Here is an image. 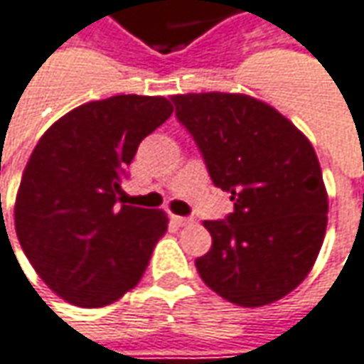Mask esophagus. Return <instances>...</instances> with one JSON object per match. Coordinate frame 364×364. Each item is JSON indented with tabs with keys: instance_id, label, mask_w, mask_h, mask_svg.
<instances>
[{
	"instance_id": "obj_1",
	"label": "esophagus",
	"mask_w": 364,
	"mask_h": 364,
	"mask_svg": "<svg viewBox=\"0 0 364 364\" xmlns=\"http://www.w3.org/2000/svg\"><path fill=\"white\" fill-rule=\"evenodd\" d=\"M171 221L176 223V225H191L193 223V218H182V215H171Z\"/></svg>"
}]
</instances>
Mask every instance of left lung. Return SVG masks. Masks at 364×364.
I'll use <instances>...</instances> for the list:
<instances>
[{"label": "left lung", "mask_w": 364, "mask_h": 364, "mask_svg": "<svg viewBox=\"0 0 364 364\" xmlns=\"http://www.w3.org/2000/svg\"><path fill=\"white\" fill-rule=\"evenodd\" d=\"M213 184L234 200L223 221H205L213 245L196 272L221 299L265 306L313 269L327 228L317 153L275 107L242 92L171 97Z\"/></svg>", "instance_id": "obj_1"}]
</instances>
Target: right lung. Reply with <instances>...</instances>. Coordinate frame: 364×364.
<instances>
[{
  "label": "right lung",
  "mask_w": 364,
  "mask_h": 364,
  "mask_svg": "<svg viewBox=\"0 0 364 364\" xmlns=\"http://www.w3.org/2000/svg\"><path fill=\"white\" fill-rule=\"evenodd\" d=\"M171 112L166 97L91 101L51 124L31 153L14 205L16 236L65 302L107 306L141 282L169 220L161 209L117 205L122 176Z\"/></svg>",
  "instance_id": "1"
}]
</instances>
